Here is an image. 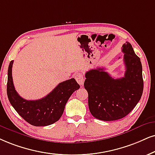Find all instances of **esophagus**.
Returning <instances> with one entry per match:
<instances>
[{"instance_id":"34e87169","label":"esophagus","mask_w":155,"mask_h":155,"mask_svg":"<svg viewBox=\"0 0 155 155\" xmlns=\"http://www.w3.org/2000/svg\"><path fill=\"white\" fill-rule=\"evenodd\" d=\"M74 77H75L76 81L78 82V84H79L80 86H83L84 82L83 74H82L81 73H80V72H78V73H76L75 74Z\"/></svg>"}]
</instances>
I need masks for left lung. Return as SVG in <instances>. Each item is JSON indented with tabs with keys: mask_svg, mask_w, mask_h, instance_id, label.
Returning a JSON list of instances; mask_svg holds the SVG:
<instances>
[{
	"mask_svg": "<svg viewBox=\"0 0 155 155\" xmlns=\"http://www.w3.org/2000/svg\"><path fill=\"white\" fill-rule=\"evenodd\" d=\"M124 77L114 79L104 68L91 69L85 74L84 88L88 92L90 112L95 118L114 121L126 117L142 95L144 82L140 58L129 42L123 44Z\"/></svg>",
	"mask_w": 155,
	"mask_h": 155,
	"instance_id": "8db88e82",
	"label": "left lung"
}]
</instances>
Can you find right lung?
I'll use <instances>...</instances> for the list:
<instances>
[{"label": "right lung", "mask_w": 155, "mask_h": 155, "mask_svg": "<svg viewBox=\"0 0 155 155\" xmlns=\"http://www.w3.org/2000/svg\"><path fill=\"white\" fill-rule=\"evenodd\" d=\"M8 70L7 95L8 100L20 116L31 125L48 126L57 121L63 114L66 104L80 86L74 79L61 82L48 95L38 100H26L15 91L13 82L12 66Z\"/></svg>", "instance_id": "right-lung-1"}]
</instances>
